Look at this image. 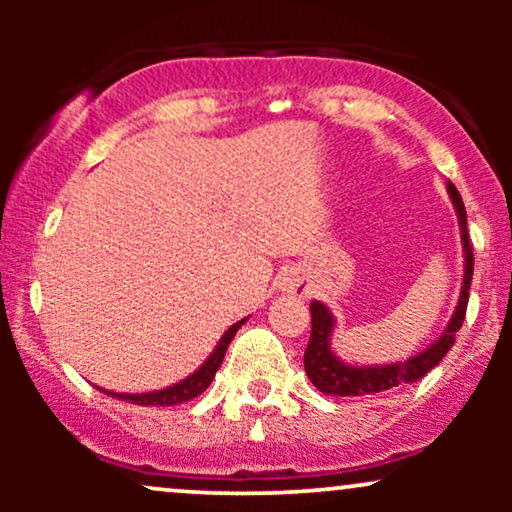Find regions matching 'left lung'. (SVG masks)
<instances>
[{"mask_svg": "<svg viewBox=\"0 0 512 512\" xmlns=\"http://www.w3.org/2000/svg\"><path fill=\"white\" fill-rule=\"evenodd\" d=\"M448 192L452 204H455L457 219H460V231H462V245H464V279H462V291L460 301H457L455 313H452L448 327L443 334L428 346L421 354L407 358V361L399 363H385V366H349V363L339 361V356L332 354V330H334V317L327 305L320 301L310 303V317H313V327H310V342L305 349L303 363L305 373H308L310 383L317 390L325 392L330 397H361V395H373V392L390 390V387L404 385V383H416L421 380L431 368H436L443 356L448 354L455 344V334L462 327L464 315H467V303H469V284H472L474 274V255L472 245H469V233H467V211H464L462 197L457 192V187L448 182Z\"/></svg>", "mask_w": 512, "mask_h": 512, "instance_id": "left-lung-1", "label": "left lung"}]
</instances>
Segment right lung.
<instances>
[{"label": "right lung", "mask_w": 512, "mask_h": 512, "mask_svg": "<svg viewBox=\"0 0 512 512\" xmlns=\"http://www.w3.org/2000/svg\"><path fill=\"white\" fill-rule=\"evenodd\" d=\"M243 322L245 320H240V322H236V325L228 327V332L223 334L221 342L216 344V349L211 351V356L207 358V361H204L202 366H199V370H195V373L190 375V378L180 380L178 385H170V387H166V390L144 392V395H127V392H110V390H103V392L115 399H122V402L144 404V407H173V404L190 402V399L199 397L211 385L216 370H219V366L223 363V356H226L228 344H231V339L236 337V332L243 327Z\"/></svg>", "instance_id": "add662e5"}]
</instances>
